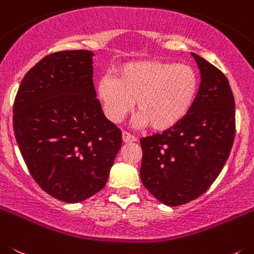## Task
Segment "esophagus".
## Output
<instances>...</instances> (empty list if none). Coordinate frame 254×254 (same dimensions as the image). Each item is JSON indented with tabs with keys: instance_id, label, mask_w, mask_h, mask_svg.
Segmentation results:
<instances>
[{
	"instance_id": "1",
	"label": "esophagus",
	"mask_w": 254,
	"mask_h": 254,
	"mask_svg": "<svg viewBox=\"0 0 254 254\" xmlns=\"http://www.w3.org/2000/svg\"><path fill=\"white\" fill-rule=\"evenodd\" d=\"M122 136H123V141H124V143H134V141H136L135 136H132L131 134H129V132H127V131H123Z\"/></svg>"
}]
</instances>
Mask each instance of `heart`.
<instances>
[{"label": "heart", "mask_w": 254, "mask_h": 254, "mask_svg": "<svg viewBox=\"0 0 254 254\" xmlns=\"http://www.w3.org/2000/svg\"><path fill=\"white\" fill-rule=\"evenodd\" d=\"M198 76L192 67L171 62L139 61L119 68L116 78L102 77L97 97L104 114L118 124L134 109V127L164 131L181 123L195 104Z\"/></svg>", "instance_id": "obj_1"}]
</instances>
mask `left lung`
Listing matches in <instances>:
<instances>
[{
	"instance_id": "left-lung-1",
	"label": "left lung",
	"mask_w": 254,
	"mask_h": 254,
	"mask_svg": "<svg viewBox=\"0 0 254 254\" xmlns=\"http://www.w3.org/2000/svg\"><path fill=\"white\" fill-rule=\"evenodd\" d=\"M201 83L186 118L162 134L140 139V178L167 206L195 200L211 186L230 154L235 134L234 96L229 81L195 53Z\"/></svg>"
}]
</instances>
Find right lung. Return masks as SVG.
<instances>
[{
    "mask_svg": "<svg viewBox=\"0 0 254 254\" xmlns=\"http://www.w3.org/2000/svg\"><path fill=\"white\" fill-rule=\"evenodd\" d=\"M90 50L50 54L25 74L13 104L24 161L50 196L76 204L105 187L122 131L96 99Z\"/></svg>",
    "mask_w": 254,
    "mask_h": 254,
    "instance_id": "add662e5",
    "label": "right lung"
}]
</instances>
